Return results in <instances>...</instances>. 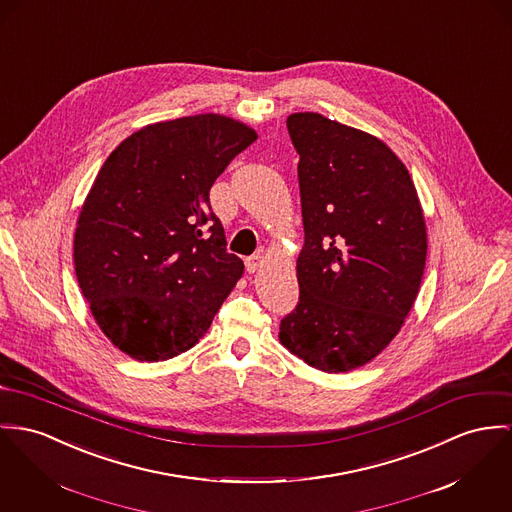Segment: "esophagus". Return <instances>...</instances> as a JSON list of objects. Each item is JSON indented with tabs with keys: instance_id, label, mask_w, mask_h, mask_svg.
I'll return each mask as SVG.
<instances>
[{
	"instance_id": "obj_1",
	"label": "esophagus",
	"mask_w": 512,
	"mask_h": 512,
	"mask_svg": "<svg viewBox=\"0 0 512 512\" xmlns=\"http://www.w3.org/2000/svg\"><path fill=\"white\" fill-rule=\"evenodd\" d=\"M263 257L261 255H253V257H249V259H245V271L249 273V275H253V273H257L261 267H263Z\"/></svg>"
}]
</instances>
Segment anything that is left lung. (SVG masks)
Instances as JSON below:
<instances>
[{
	"label": "left lung",
	"instance_id": "obj_1",
	"mask_svg": "<svg viewBox=\"0 0 512 512\" xmlns=\"http://www.w3.org/2000/svg\"><path fill=\"white\" fill-rule=\"evenodd\" d=\"M300 154L306 243L300 302L280 343L317 370L368 364L399 333L421 288L427 226L403 161L376 136L319 113L286 118Z\"/></svg>",
	"mask_w": 512,
	"mask_h": 512
}]
</instances>
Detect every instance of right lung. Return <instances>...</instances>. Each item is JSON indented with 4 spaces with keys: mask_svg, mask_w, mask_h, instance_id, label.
Listing matches in <instances>:
<instances>
[{
    "mask_svg": "<svg viewBox=\"0 0 512 512\" xmlns=\"http://www.w3.org/2000/svg\"><path fill=\"white\" fill-rule=\"evenodd\" d=\"M255 140L251 126L206 113L148 124L105 159L79 210L74 265L118 351L158 362L208 331L243 275L208 195Z\"/></svg>",
    "mask_w": 512,
    "mask_h": 512,
    "instance_id": "1",
    "label": "right lung"
}]
</instances>
